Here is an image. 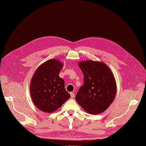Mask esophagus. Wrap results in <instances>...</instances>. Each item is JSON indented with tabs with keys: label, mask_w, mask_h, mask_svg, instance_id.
Masks as SVG:
<instances>
[{
	"label": "esophagus",
	"mask_w": 146,
	"mask_h": 146,
	"mask_svg": "<svg viewBox=\"0 0 146 146\" xmlns=\"http://www.w3.org/2000/svg\"><path fill=\"white\" fill-rule=\"evenodd\" d=\"M70 96H71V98H73L74 97V93H73V92H70Z\"/></svg>",
	"instance_id": "obj_1"
}]
</instances>
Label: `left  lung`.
Masks as SVG:
<instances>
[{"mask_svg": "<svg viewBox=\"0 0 146 146\" xmlns=\"http://www.w3.org/2000/svg\"><path fill=\"white\" fill-rule=\"evenodd\" d=\"M78 66L84 74V83L76 94V100L88 113L99 114L108 108L115 98V77L103 62L89 60L81 62Z\"/></svg>", "mask_w": 146, "mask_h": 146, "instance_id": "obj_1", "label": "left lung"}]
</instances>
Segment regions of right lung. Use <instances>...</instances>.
Masks as SVG:
<instances>
[{
    "label": "right lung",
    "mask_w": 146,
    "mask_h": 146,
    "mask_svg": "<svg viewBox=\"0 0 146 146\" xmlns=\"http://www.w3.org/2000/svg\"><path fill=\"white\" fill-rule=\"evenodd\" d=\"M63 65L58 60H49L37 69L30 84V94L35 106L52 113L70 98L65 88L64 80L59 77Z\"/></svg>",
    "instance_id": "right-lung-1"
}]
</instances>
